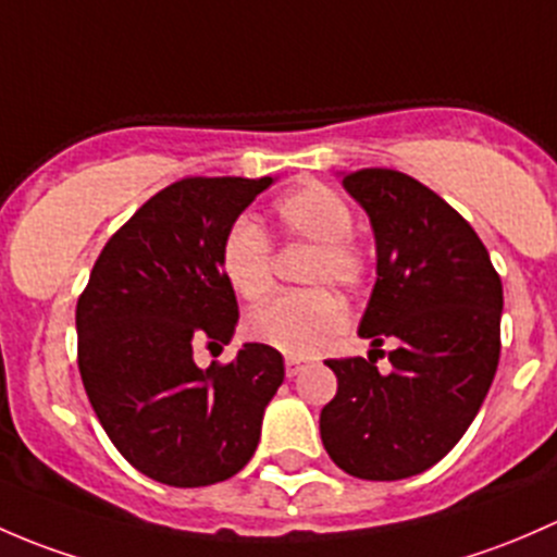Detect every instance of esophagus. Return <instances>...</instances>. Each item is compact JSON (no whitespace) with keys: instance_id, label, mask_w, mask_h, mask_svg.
Returning <instances> with one entry per match:
<instances>
[{"instance_id":"esophagus-1","label":"esophagus","mask_w":557,"mask_h":557,"mask_svg":"<svg viewBox=\"0 0 557 557\" xmlns=\"http://www.w3.org/2000/svg\"><path fill=\"white\" fill-rule=\"evenodd\" d=\"M284 370H286V377H295V375H300V372L306 370V359L286 357V362H284Z\"/></svg>"}]
</instances>
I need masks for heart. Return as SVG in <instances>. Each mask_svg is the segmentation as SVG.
<instances>
[{
	"label": "heart",
	"instance_id": "1",
	"mask_svg": "<svg viewBox=\"0 0 557 557\" xmlns=\"http://www.w3.org/2000/svg\"><path fill=\"white\" fill-rule=\"evenodd\" d=\"M273 222L281 238L313 244L306 284H332L343 292L362 289L372 257L351 231L354 209L341 193L321 182L295 187L276 200ZM220 268L240 300L257 302L273 289V246L249 216L231 222L220 240ZM346 324V306L326 286L273 297L246 319L251 341L289 357H308L332 341Z\"/></svg>",
	"mask_w": 557,
	"mask_h": 557
}]
</instances>
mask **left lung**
<instances>
[{
  "mask_svg": "<svg viewBox=\"0 0 557 557\" xmlns=\"http://www.w3.org/2000/svg\"><path fill=\"white\" fill-rule=\"evenodd\" d=\"M346 190L370 214L377 281L359 335L370 359H326L337 394L319 418L343 472L403 480L434 467L478 416L502 354V278L467 220L412 176L359 169ZM392 336L393 370L376 372Z\"/></svg>",
  "mask_w": 557,
  "mask_h": 557,
  "instance_id": "left-lung-1",
  "label": "left lung"
}]
</instances>
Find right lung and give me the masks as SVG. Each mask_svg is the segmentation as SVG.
Here are the masks:
<instances>
[{
    "mask_svg": "<svg viewBox=\"0 0 557 557\" xmlns=\"http://www.w3.org/2000/svg\"><path fill=\"white\" fill-rule=\"evenodd\" d=\"M271 176H185L154 193L101 249L77 300V367L107 437L131 467L174 488L233 478L255 456L265 405L284 381L276 348L227 346L236 292L220 240Z\"/></svg>",
    "mask_w": 557,
    "mask_h": 557,
    "instance_id": "obj_1",
    "label": "right lung"
}]
</instances>
